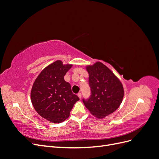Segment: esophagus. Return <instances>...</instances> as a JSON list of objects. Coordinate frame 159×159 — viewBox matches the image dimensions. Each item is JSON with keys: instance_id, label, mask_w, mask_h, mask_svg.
<instances>
[{"instance_id": "esophagus-1", "label": "esophagus", "mask_w": 159, "mask_h": 159, "mask_svg": "<svg viewBox=\"0 0 159 159\" xmlns=\"http://www.w3.org/2000/svg\"><path fill=\"white\" fill-rule=\"evenodd\" d=\"M78 96L80 98V99H81V93H78Z\"/></svg>"}]
</instances>
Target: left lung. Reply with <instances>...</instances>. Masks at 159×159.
<instances>
[{
	"mask_svg": "<svg viewBox=\"0 0 159 159\" xmlns=\"http://www.w3.org/2000/svg\"><path fill=\"white\" fill-rule=\"evenodd\" d=\"M91 95L83 98L85 107L99 119L112 113L121 105L124 91L122 84L107 67L101 62L88 66Z\"/></svg>",
	"mask_w": 159,
	"mask_h": 159,
	"instance_id": "left-lung-1",
	"label": "left lung"
}]
</instances>
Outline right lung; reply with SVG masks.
I'll use <instances>...</instances> for the list:
<instances>
[{"label":"right lung","instance_id":"1","mask_svg":"<svg viewBox=\"0 0 159 159\" xmlns=\"http://www.w3.org/2000/svg\"><path fill=\"white\" fill-rule=\"evenodd\" d=\"M71 66L56 61L42 71L33 84V106L41 117L50 122L59 123L68 119L74 105L80 99L64 78Z\"/></svg>","mask_w":159,"mask_h":159}]
</instances>
